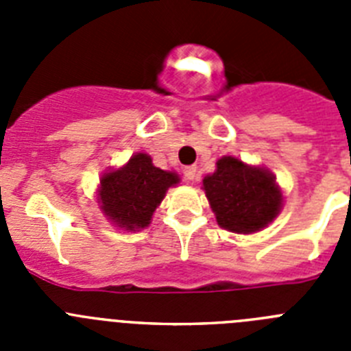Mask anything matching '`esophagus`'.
Masks as SVG:
<instances>
[{"label":"esophagus","mask_w":351,"mask_h":351,"mask_svg":"<svg viewBox=\"0 0 351 351\" xmlns=\"http://www.w3.org/2000/svg\"><path fill=\"white\" fill-rule=\"evenodd\" d=\"M182 173H184L186 181H195V179H197V167H184Z\"/></svg>","instance_id":"esophagus-1"}]
</instances>
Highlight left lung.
Here are the masks:
<instances>
[{"label":"left lung","instance_id":"left-lung-1","mask_svg":"<svg viewBox=\"0 0 351 351\" xmlns=\"http://www.w3.org/2000/svg\"><path fill=\"white\" fill-rule=\"evenodd\" d=\"M202 188L218 225L234 234H256L283 209V191L274 173L235 156L219 158Z\"/></svg>","mask_w":351,"mask_h":351}]
</instances>
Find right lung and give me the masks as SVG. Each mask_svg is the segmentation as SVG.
I'll return each instance as SVG.
<instances>
[{"label": "right lung", "mask_w": 351, "mask_h": 351, "mask_svg": "<svg viewBox=\"0 0 351 351\" xmlns=\"http://www.w3.org/2000/svg\"><path fill=\"white\" fill-rule=\"evenodd\" d=\"M181 178L172 170L154 167L153 158L135 153L125 165L110 169L100 178L96 200L105 218L125 232L144 230L167 190Z\"/></svg>", "instance_id": "obj_1"}]
</instances>
